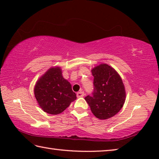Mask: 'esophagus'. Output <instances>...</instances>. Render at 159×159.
Returning <instances> with one entry per match:
<instances>
[{
	"label": "esophagus",
	"instance_id": "34e87169",
	"mask_svg": "<svg viewBox=\"0 0 159 159\" xmlns=\"http://www.w3.org/2000/svg\"><path fill=\"white\" fill-rule=\"evenodd\" d=\"M84 95H85V94H84V92H83V91H80V92H78L77 94H76L78 98H82V97L84 96Z\"/></svg>",
	"mask_w": 159,
	"mask_h": 159
}]
</instances>
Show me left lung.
I'll list each match as a JSON object with an SVG mask.
<instances>
[{
	"instance_id": "1",
	"label": "left lung",
	"mask_w": 159,
	"mask_h": 159,
	"mask_svg": "<svg viewBox=\"0 0 159 159\" xmlns=\"http://www.w3.org/2000/svg\"><path fill=\"white\" fill-rule=\"evenodd\" d=\"M94 90L85 99L91 111L101 120L113 117L120 111L125 100V90L116 71L107 64H101L92 70Z\"/></svg>"
}]
</instances>
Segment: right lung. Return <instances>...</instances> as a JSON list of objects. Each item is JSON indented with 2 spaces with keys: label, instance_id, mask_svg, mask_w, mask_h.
Wrapping results in <instances>:
<instances>
[{
  "label": "right lung",
  "instance_id": "add662e5",
  "mask_svg": "<svg viewBox=\"0 0 159 159\" xmlns=\"http://www.w3.org/2000/svg\"><path fill=\"white\" fill-rule=\"evenodd\" d=\"M34 95L41 108L50 114L63 112L76 99L71 85L62 76L60 67H52L37 80Z\"/></svg>",
  "mask_w": 159,
  "mask_h": 159
}]
</instances>
